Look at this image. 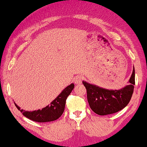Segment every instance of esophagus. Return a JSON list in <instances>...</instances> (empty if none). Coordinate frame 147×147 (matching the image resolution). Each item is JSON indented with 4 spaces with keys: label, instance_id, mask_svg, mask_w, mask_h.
<instances>
[{
    "label": "esophagus",
    "instance_id": "obj_1",
    "mask_svg": "<svg viewBox=\"0 0 147 147\" xmlns=\"http://www.w3.org/2000/svg\"><path fill=\"white\" fill-rule=\"evenodd\" d=\"M82 78L80 76H76L74 78V82H75L76 84H82Z\"/></svg>",
    "mask_w": 147,
    "mask_h": 147
}]
</instances>
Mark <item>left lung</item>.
<instances>
[{
    "label": "left lung",
    "instance_id": "8db88e82",
    "mask_svg": "<svg viewBox=\"0 0 147 147\" xmlns=\"http://www.w3.org/2000/svg\"><path fill=\"white\" fill-rule=\"evenodd\" d=\"M87 92V100L91 110L99 115H108L120 111L129 104L135 85V69L129 84L118 90L107 89L82 81Z\"/></svg>",
    "mask_w": 147,
    "mask_h": 147
}]
</instances>
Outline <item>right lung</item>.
<instances>
[{
  "label": "right lung",
  "instance_id": "obj_1",
  "mask_svg": "<svg viewBox=\"0 0 147 147\" xmlns=\"http://www.w3.org/2000/svg\"><path fill=\"white\" fill-rule=\"evenodd\" d=\"M74 88V84L71 83L62 90L61 93L50 103V105L42 108V109L34 110V111H24L16 103V108L20 111L22 115L30 120L35 122L45 123L57 120L63 115L65 110L66 99L69 95L71 93Z\"/></svg>",
  "mask_w": 147,
  "mask_h": 147
}]
</instances>
